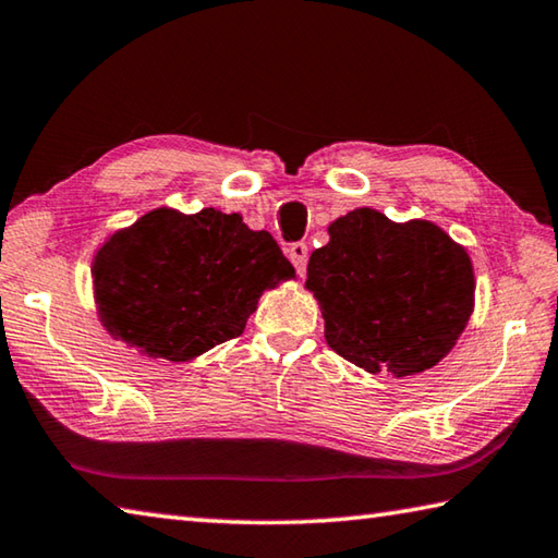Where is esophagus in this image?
<instances>
[{
	"label": "esophagus",
	"mask_w": 558,
	"mask_h": 558,
	"mask_svg": "<svg viewBox=\"0 0 558 558\" xmlns=\"http://www.w3.org/2000/svg\"><path fill=\"white\" fill-rule=\"evenodd\" d=\"M288 256L292 260V266H295L298 272L302 276V272H305V266H307V244H305V241H298V244H292L288 248Z\"/></svg>",
	"instance_id": "obj_1"
}]
</instances>
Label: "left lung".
I'll return each instance as SVG.
<instances>
[{
    "label": "left lung",
    "mask_w": 558,
    "mask_h": 558,
    "mask_svg": "<svg viewBox=\"0 0 558 558\" xmlns=\"http://www.w3.org/2000/svg\"><path fill=\"white\" fill-rule=\"evenodd\" d=\"M312 251L305 288L324 339L368 373L417 376L447 356L469 324L475 278L469 251L427 219L392 221L359 207Z\"/></svg>",
    "instance_id": "obj_1"
}]
</instances>
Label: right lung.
Wrapping results in <instances>:
<instances>
[{"mask_svg": "<svg viewBox=\"0 0 558 558\" xmlns=\"http://www.w3.org/2000/svg\"><path fill=\"white\" fill-rule=\"evenodd\" d=\"M295 280L268 231L205 207H158L117 229L93 258L95 305L109 337L182 363L239 337L266 290Z\"/></svg>", "mask_w": 558, "mask_h": 558, "instance_id": "add662e5", "label": "right lung"}]
</instances>
